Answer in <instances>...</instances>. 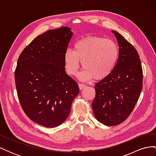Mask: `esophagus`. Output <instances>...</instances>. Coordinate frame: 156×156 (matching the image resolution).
Here are the masks:
<instances>
[{
  "instance_id": "34e87169",
  "label": "esophagus",
  "mask_w": 156,
  "mask_h": 156,
  "mask_svg": "<svg viewBox=\"0 0 156 156\" xmlns=\"http://www.w3.org/2000/svg\"><path fill=\"white\" fill-rule=\"evenodd\" d=\"M86 87H87L86 84H83V83H79V87L80 90H83L84 88H85Z\"/></svg>"
}]
</instances>
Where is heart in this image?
<instances>
[{
    "label": "heart",
    "instance_id": "obj_1",
    "mask_svg": "<svg viewBox=\"0 0 156 156\" xmlns=\"http://www.w3.org/2000/svg\"><path fill=\"white\" fill-rule=\"evenodd\" d=\"M119 56V48L115 41L100 36H88L75 42L73 51H66V72L69 75H76L81 61L83 69L79 73V78L90 80L94 77L100 81L114 71Z\"/></svg>",
    "mask_w": 156,
    "mask_h": 156
}]
</instances>
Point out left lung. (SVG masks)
Listing matches in <instances>:
<instances>
[{"label":"left lung","mask_w":156,"mask_h":156,"mask_svg":"<svg viewBox=\"0 0 156 156\" xmlns=\"http://www.w3.org/2000/svg\"><path fill=\"white\" fill-rule=\"evenodd\" d=\"M119 56L114 71L95 84L92 107L96 119L108 126L125 121L137 102L143 88V69L137 51L115 30Z\"/></svg>","instance_id":"left-lung-1"}]
</instances>
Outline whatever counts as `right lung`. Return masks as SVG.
Returning <instances> with one entry per match:
<instances>
[{"label":"right lung","instance_id":"obj_1","mask_svg":"<svg viewBox=\"0 0 156 156\" xmlns=\"http://www.w3.org/2000/svg\"><path fill=\"white\" fill-rule=\"evenodd\" d=\"M72 36L68 27L49 30L32 40L17 60L15 81L21 107L31 120L46 127L67 119L79 92L64 62Z\"/></svg>","mask_w":156,"mask_h":156}]
</instances>
